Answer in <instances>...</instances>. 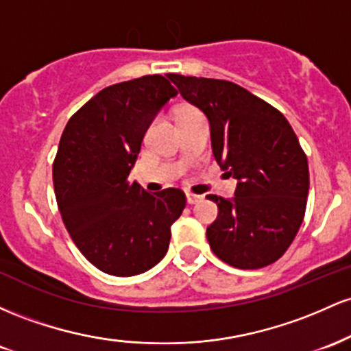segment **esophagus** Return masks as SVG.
<instances>
[{
    "mask_svg": "<svg viewBox=\"0 0 351 351\" xmlns=\"http://www.w3.org/2000/svg\"><path fill=\"white\" fill-rule=\"evenodd\" d=\"M199 200H202V195H195L192 192H187V204H197Z\"/></svg>",
    "mask_w": 351,
    "mask_h": 351,
    "instance_id": "34e87169",
    "label": "esophagus"
}]
</instances>
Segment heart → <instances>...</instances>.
<instances>
[{
    "instance_id": "1",
    "label": "heart",
    "mask_w": 351,
    "mask_h": 351,
    "mask_svg": "<svg viewBox=\"0 0 351 351\" xmlns=\"http://www.w3.org/2000/svg\"><path fill=\"white\" fill-rule=\"evenodd\" d=\"M191 114H197L194 109H191V108H182V109H179V111H177V117H184V116H191Z\"/></svg>"
}]
</instances>
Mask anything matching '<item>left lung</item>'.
Here are the masks:
<instances>
[{
	"instance_id": "8db88e82",
	"label": "left lung",
	"mask_w": 351,
	"mask_h": 351,
	"mask_svg": "<svg viewBox=\"0 0 351 351\" xmlns=\"http://www.w3.org/2000/svg\"><path fill=\"white\" fill-rule=\"evenodd\" d=\"M169 77L206 114L215 160L237 180L230 199L207 195L219 207L207 227L210 249L237 269L270 265L297 235L308 197V162L292 125L269 102L230 81Z\"/></svg>"
}]
</instances>
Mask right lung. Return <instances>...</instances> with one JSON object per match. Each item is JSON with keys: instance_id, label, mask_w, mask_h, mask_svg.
I'll list each match as a JSON object with an SVG mask.
<instances>
[{"instance_id": "1", "label": "right lung", "mask_w": 351, "mask_h": 351, "mask_svg": "<svg viewBox=\"0 0 351 351\" xmlns=\"http://www.w3.org/2000/svg\"><path fill=\"white\" fill-rule=\"evenodd\" d=\"M169 80L154 74L102 89L71 117L59 141L53 182L62 222L104 274L132 277L157 265L186 207L179 189L147 192L129 180L145 131L177 96Z\"/></svg>"}]
</instances>
